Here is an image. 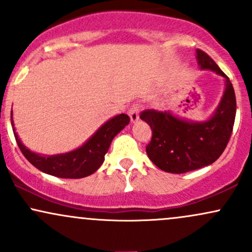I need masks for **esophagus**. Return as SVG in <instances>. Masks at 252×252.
Masks as SVG:
<instances>
[{"label": "esophagus", "mask_w": 252, "mask_h": 252, "mask_svg": "<svg viewBox=\"0 0 252 252\" xmlns=\"http://www.w3.org/2000/svg\"><path fill=\"white\" fill-rule=\"evenodd\" d=\"M128 114L131 123H135L136 121H138V118H140V106H138L137 104H134V105L130 108Z\"/></svg>", "instance_id": "esophagus-1"}]
</instances>
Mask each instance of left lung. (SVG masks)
Masks as SVG:
<instances>
[{
    "label": "left lung",
    "instance_id": "obj_1",
    "mask_svg": "<svg viewBox=\"0 0 252 252\" xmlns=\"http://www.w3.org/2000/svg\"><path fill=\"white\" fill-rule=\"evenodd\" d=\"M196 62L200 70L225 78L224 94L212 116L196 122L156 110H146L140 116L153 130L146 148L148 158L167 173L181 174L215 162L226 148L235 124L236 94L230 79L201 50H196Z\"/></svg>",
    "mask_w": 252,
    "mask_h": 252
}]
</instances>
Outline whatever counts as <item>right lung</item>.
<instances>
[{
    "instance_id": "obj_1",
    "label": "right lung",
    "mask_w": 252,
    "mask_h": 252,
    "mask_svg": "<svg viewBox=\"0 0 252 252\" xmlns=\"http://www.w3.org/2000/svg\"><path fill=\"white\" fill-rule=\"evenodd\" d=\"M10 117L17 146L25 158L46 174L63 179H80L94 174L104 162V156L108 153L115 136L130 122L128 115L120 114L106 121L79 148L63 154L41 155L32 152L21 142L14 128L13 110Z\"/></svg>"
}]
</instances>
